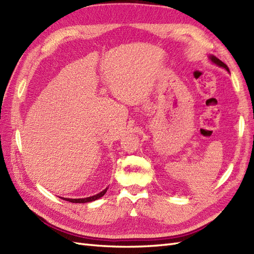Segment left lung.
<instances>
[{"label": "left lung", "instance_id": "obj_1", "mask_svg": "<svg viewBox=\"0 0 254 254\" xmlns=\"http://www.w3.org/2000/svg\"><path fill=\"white\" fill-rule=\"evenodd\" d=\"M208 57H209V59H210V60H211V63H212V64H216V65H219V66H221V67H223V69H225L227 72H230V70H228V66H227L224 63H222V61H221L220 59L216 58L215 56H213V55H209Z\"/></svg>", "mask_w": 254, "mask_h": 254}]
</instances>
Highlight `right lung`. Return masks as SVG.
Listing matches in <instances>:
<instances>
[{"mask_svg":"<svg viewBox=\"0 0 254 254\" xmlns=\"http://www.w3.org/2000/svg\"><path fill=\"white\" fill-rule=\"evenodd\" d=\"M109 188H107L106 190H103L100 193H98L94 196H90V197H86V198H65V197H61V199L66 200V201H71V202H75V203H85V202H90V201H95L99 198H101V197L107 193Z\"/></svg>","mask_w":254,"mask_h":254,"instance_id":"add662e5","label":"right lung"}]
</instances>
